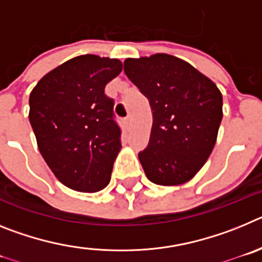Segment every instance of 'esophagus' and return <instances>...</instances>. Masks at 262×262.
<instances>
[{"label": "esophagus", "instance_id": "1", "mask_svg": "<svg viewBox=\"0 0 262 262\" xmlns=\"http://www.w3.org/2000/svg\"><path fill=\"white\" fill-rule=\"evenodd\" d=\"M129 124H131V118H126V119H124V126L126 127H129Z\"/></svg>", "mask_w": 262, "mask_h": 262}]
</instances>
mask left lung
Instances as JSON below:
<instances>
[{
	"mask_svg": "<svg viewBox=\"0 0 262 262\" xmlns=\"http://www.w3.org/2000/svg\"><path fill=\"white\" fill-rule=\"evenodd\" d=\"M124 73L149 101V143L139 154L148 180L163 186L190 181L216 143L223 97L216 85L182 59L155 53L124 60Z\"/></svg>",
	"mask_w": 262,
	"mask_h": 262,
	"instance_id": "obj_1",
	"label": "left lung"
}]
</instances>
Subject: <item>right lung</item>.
<instances>
[{
	"mask_svg": "<svg viewBox=\"0 0 262 262\" xmlns=\"http://www.w3.org/2000/svg\"><path fill=\"white\" fill-rule=\"evenodd\" d=\"M120 72L118 59L81 55L48 72L30 94L39 151L57 180L76 191L96 193L110 182L122 144L105 86Z\"/></svg>",
	"mask_w": 262,
	"mask_h": 262,
	"instance_id": "1",
	"label": "right lung"
}]
</instances>
